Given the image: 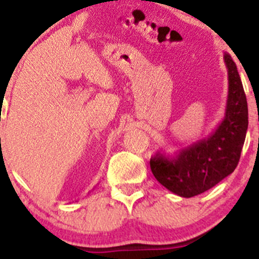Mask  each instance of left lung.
Masks as SVG:
<instances>
[{
  "instance_id": "left-lung-1",
  "label": "left lung",
  "mask_w": 259,
  "mask_h": 259,
  "mask_svg": "<svg viewBox=\"0 0 259 259\" xmlns=\"http://www.w3.org/2000/svg\"><path fill=\"white\" fill-rule=\"evenodd\" d=\"M228 70L226 113L208 138L177 151H158L150 159L155 179L174 194L190 198L207 192L234 171L241 158L248 129V106L236 62L224 54Z\"/></svg>"
}]
</instances>
